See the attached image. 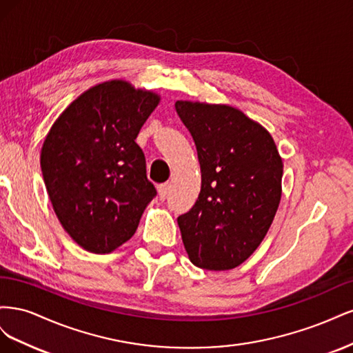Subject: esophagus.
<instances>
[{
    "label": "esophagus",
    "instance_id": "obj_1",
    "mask_svg": "<svg viewBox=\"0 0 353 353\" xmlns=\"http://www.w3.org/2000/svg\"><path fill=\"white\" fill-rule=\"evenodd\" d=\"M168 190H169V185H168V184H160V185L157 187L160 200H165V199H166V196H168Z\"/></svg>",
    "mask_w": 353,
    "mask_h": 353
}]
</instances>
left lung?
I'll use <instances>...</instances> for the list:
<instances>
[{
	"instance_id": "left-lung-1",
	"label": "left lung",
	"mask_w": 353,
	"mask_h": 353,
	"mask_svg": "<svg viewBox=\"0 0 353 353\" xmlns=\"http://www.w3.org/2000/svg\"><path fill=\"white\" fill-rule=\"evenodd\" d=\"M201 172L194 206L178 216L190 261L228 271L248 261L268 232L281 200L283 159L265 128L228 104L178 100Z\"/></svg>"
}]
</instances>
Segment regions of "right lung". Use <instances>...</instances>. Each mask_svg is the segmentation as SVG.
<instances>
[{
    "label": "right lung",
    "mask_w": 353,
    "mask_h": 353,
    "mask_svg": "<svg viewBox=\"0 0 353 353\" xmlns=\"http://www.w3.org/2000/svg\"><path fill=\"white\" fill-rule=\"evenodd\" d=\"M159 103L153 91L105 81L82 92L50 128L42 176L61 227L82 249L116 250L156 196L135 138Z\"/></svg>",
    "instance_id": "right-lung-1"
}]
</instances>
